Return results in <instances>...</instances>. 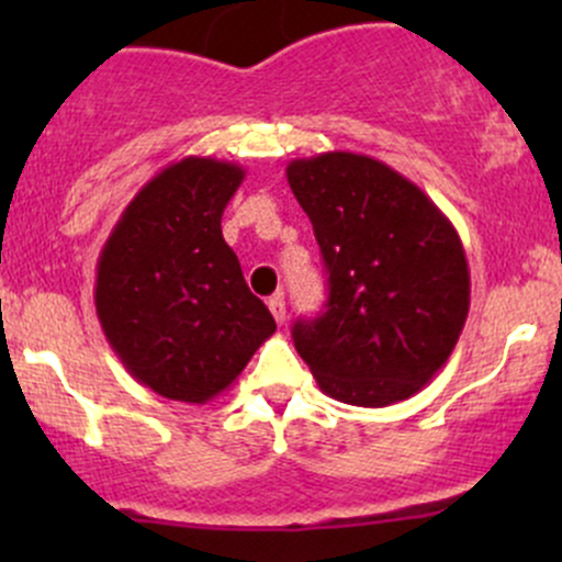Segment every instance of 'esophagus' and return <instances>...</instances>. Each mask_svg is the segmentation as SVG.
I'll list each match as a JSON object with an SVG mask.
<instances>
[{
	"label": "esophagus",
	"mask_w": 562,
	"mask_h": 562,
	"mask_svg": "<svg viewBox=\"0 0 562 562\" xmlns=\"http://www.w3.org/2000/svg\"><path fill=\"white\" fill-rule=\"evenodd\" d=\"M266 304H269V310H271V315H274V321L282 326V323H285V299H282V293L271 296Z\"/></svg>",
	"instance_id": "esophagus-1"
}]
</instances>
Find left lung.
<instances>
[{"label": "left lung", "instance_id": "8db88e82", "mask_svg": "<svg viewBox=\"0 0 562 562\" xmlns=\"http://www.w3.org/2000/svg\"><path fill=\"white\" fill-rule=\"evenodd\" d=\"M328 271L326 310L293 323L317 386L345 405L386 407L449 361L470 310V271L451 220L386 162L323 151L288 162Z\"/></svg>", "mask_w": 562, "mask_h": 562}]
</instances>
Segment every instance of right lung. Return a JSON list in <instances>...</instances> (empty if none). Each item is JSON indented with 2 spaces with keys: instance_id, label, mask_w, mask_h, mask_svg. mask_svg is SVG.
Segmentation results:
<instances>
[{
  "instance_id": "obj_1",
  "label": "right lung",
  "mask_w": 562,
  "mask_h": 562,
  "mask_svg": "<svg viewBox=\"0 0 562 562\" xmlns=\"http://www.w3.org/2000/svg\"><path fill=\"white\" fill-rule=\"evenodd\" d=\"M245 168L184 157L146 181L98 260L94 307L124 370L155 394L203 405L225 391L274 334L223 212Z\"/></svg>"
}]
</instances>
